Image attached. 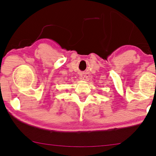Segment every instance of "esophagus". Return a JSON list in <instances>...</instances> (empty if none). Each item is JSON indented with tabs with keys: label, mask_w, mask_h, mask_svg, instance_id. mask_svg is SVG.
Instances as JSON below:
<instances>
[{
	"label": "esophagus",
	"mask_w": 156,
	"mask_h": 156,
	"mask_svg": "<svg viewBox=\"0 0 156 156\" xmlns=\"http://www.w3.org/2000/svg\"><path fill=\"white\" fill-rule=\"evenodd\" d=\"M80 79H81V80H87V77L85 75H83V76H80Z\"/></svg>",
	"instance_id": "esophagus-1"
}]
</instances>
